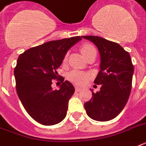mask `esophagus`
<instances>
[{"mask_svg": "<svg viewBox=\"0 0 146 146\" xmlns=\"http://www.w3.org/2000/svg\"><path fill=\"white\" fill-rule=\"evenodd\" d=\"M75 89H76V92H80L82 89H81V88H80V87H79V86H76Z\"/></svg>", "mask_w": 146, "mask_h": 146, "instance_id": "1", "label": "esophagus"}]
</instances>
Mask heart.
Instances as JSON below:
<instances>
[{
    "label": "heart",
    "mask_w": 146,
    "mask_h": 146,
    "mask_svg": "<svg viewBox=\"0 0 146 146\" xmlns=\"http://www.w3.org/2000/svg\"><path fill=\"white\" fill-rule=\"evenodd\" d=\"M80 51L82 54V55L84 56L86 58L89 57V55L92 54V53L96 52V50L95 48V47L93 45H92L91 44H89V43H84L82 44L81 46H80ZM67 54H66L64 57V62L66 61V59H67ZM69 80L72 81L74 83H76V84H82L84 83L86 80L89 78V74L86 73H84V72H81V71L78 70H73L72 72L70 73L68 76Z\"/></svg>",
    "instance_id": "1"
}]
</instances>
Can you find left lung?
I'll return each instance as SVG.
<instances>
[{
	"label": "left lung",
	"instance_id": "8db88e82",
	"mask_svg": "<svg viewBox=\"0 0 146 146\" xmlns=\"http://www.w3.org/2000/svg\"><path fill=\"white\" fill-rule=\"evenodd\" d=\"M97 46L101 55V65L95 84L101 85L84 107L89 117L97 121L115 118L127 104L132 89L133 65L129 52L116 42L98 36L84 35Z\"/></svg>",
	"mask_w": 146,
	"mask_h": 146
}]
</instances>
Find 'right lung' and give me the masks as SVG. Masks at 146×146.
Instances as JSON below:
<instances>
[{
	"mask_svg": "<svg viewBox=\"0 0 146 146\" xmlns=\"http://www.w3.org/2000/svg\"><path fill=\"white\" fill-rule=\"evenodd\" d=\"M81 39L75 36L50 41L26 50L17 59L14 68L17 95L27 113L41 124H57L66 117L75 89L69 81L64 82L57 70L67 50ZM53 79L63 82L58 90L51 87Z\"/></svg>",
	"mask_w": 146,
	"mask_h": 146,
	"instance_id": "right-lung-1",
	"label": "right lung"
}]
</instances>
